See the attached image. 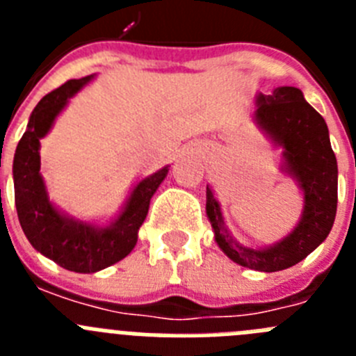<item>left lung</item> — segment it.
I'll list each match as a JSON object with an SVG mask.
<instances>
[{"label": "left lung", "instance_id": "obj_1", "mask_svg": "<svg viewBox=\"0 0 356 356\" xmlns=\"http://www.w3.org/2000/svg\"><path fill=\"white\" fill-rule=\"evenodd\" d=\"M260 127L284 147L289 175L305 194L300 225L289 237L267 250L238 246L226 232L221 209L207 187V216L216 241L226 257L254 271L275 273L296 266L328 237L337 213V159L330 144L323 115L305 102L296 87H278L273 94L257 97Z\"/></svg>", "mask_w": 356, "mask_h": 356}]
</instances>
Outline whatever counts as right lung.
Returning <instances> with one entry per match:
<instances>
[{"label": "right lung", "mask_w": 356, "mask_h": 356, "mask_svg": "<svg viewBox=\"0 0 356 356\" xmlns=\"http://www.w3.org/2000/svg\"><path fill=\"white\" fill-rule=\"evenodd\" d=\"M90 76L69 80L42 97L33 108L28 128L14 156V191L19 222L30 244L64 269L74 273H96L124 259L137 244V232L149 209V200L168 176V168L140 181L134 188L127 207L106 228H96L62 216L49 203L40 176V139L69 97L83 87Z\"/></svg>", "instance_id": "add662e5"}]
</instances>
